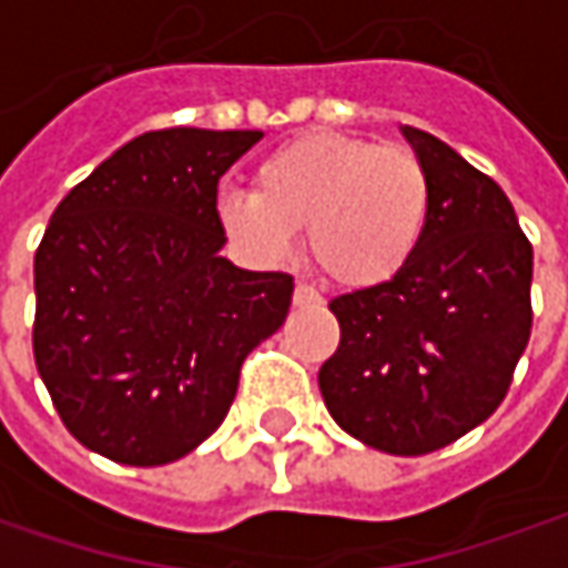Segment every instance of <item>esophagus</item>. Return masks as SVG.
Segmentation results:
<instances>
[{
    "instance_id": "esophagus-1",
    "label": "esophagus",
    "mask_w": 568,
    "mask_h": 568,
    "mask_svg": "<svg viewBox=\"0 0 568 568\" xmlns=\"http://www.w3.org/2000/svg\"><path fill=\"white\" fill-rule=\"evenodd\" d=\"M295 305H321V295L311 285L298 283L295 285Z\"/></svg>"
}]
</instances>
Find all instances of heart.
<instances>
[{
	"instance_id": "b5f03b06",
	"label": "heart",
	"mask_w": 568,
	"mask_h": 568,
	"mask_svg": "<svg viewBox=\"0 0 568 568\" xmlns=\"http://www.w3.org/2000/svg\"><path fill=\"white\" fill-rule=\"evenodd\" d=\"M429 206V171L409 149L317 130L260 161L254 193H222L219 219L263 263L288 257L308 229L311 257L333 283L375 288L407 270Z\"/></svg>"
}]
</instances>
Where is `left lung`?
Returning <instances> with one entry per match:
<instances>
[{"mask_svg": "<svg viewBox=\"0 0 568 568\" xmlns=\"http://www.w3.org/2000/svg\"><path fill=\"white\" fill-rule=\"evenodd\" d=\"M400 133L429 171L426 235L400 276L333 298L339 346L317 384L339 429L416 457L503 404L530 336L534 251L493 178L432 133Z\"/></svg>", "mask_w": 568, "mask_h": 568, "instance_id": "obj_1", "label": "left lung"}]
</instances>
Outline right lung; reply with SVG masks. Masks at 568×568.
Returning <instances> with one entry per match:
<instances>
[{
    "label": "right lung",
    "instance_id": "1",
    "mask_svg": "<svg viewBox=\"0 0 568 568\" xmlns=\"http://www.w3.org/2000/svg\"><path fill=\"white\" fill-rule=\"evenodd\" d=\"M260 130L142 133L69 190L34 257V362L85 448L159 467L222 426L247 353L280 331L292 276L219 251V178Z\"/></svg>",
    "mask_w": 568,
    "mask_h": 568
}]
</instances>
